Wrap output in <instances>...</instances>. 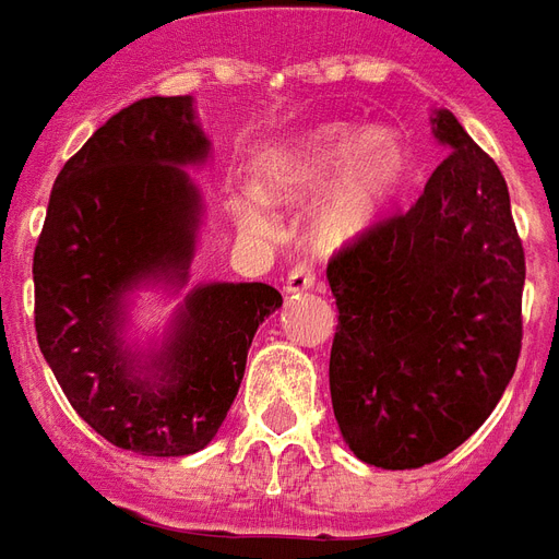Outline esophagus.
<instances>
[{"label": "esophagus", "instance_id": "esophagus-1", "mask_svg": "<svg viewBox=\"0 0 559 559\" xmlns=\"http://www.w3.org/2000/svg\"><path fill=\"white\" fill-rule=\"evenodd\" d=\"M313 284H317V269H313V263H299L287 275V293H305L311 290Z\"/></svg>", "mask_w": 559, "mask_h": 559}]
</instances>
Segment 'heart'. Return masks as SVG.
<instances>
[{
	"mask_svg": "<svg viewBox=\"0 0 559 559\" xmlns=\"http://www.w3.org/2000/svg\"><path fill=\"white\" fill-rule=\"evenodd\" d=\"M403 168L406 151L391 130L320 127L263 153L258 175L266 195L278 204L308 201L334 176L317 213L313 234L320 246L341 248L361 237L382 216L400 186ZM237 218L239 225L260 234L272 227L266 206L251 195L237 204Z\"/></svg>",
	"mask_w": 559,
	"mask_h": 559,
	"instance_id": "obj_1",
	"label": "heart"
}]
</instances>
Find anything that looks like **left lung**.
<instances>
[{
  "instance_id": "left-lung-1",
  "label": "left lung",
  "mask_w": 559,
  "mask_h": 559,
  "mask_svg": "<svg viewBox=\"0 0 559 559\" xmlns=\"http://www.w3.org/2000/svg\"><path fill=\"white\" fill-rule=\"evenodd\" d=\"M450 147L408 210L329 260L337 299L329 384L337 427L361 462L420 468L468 441L522 353L524 248L510 189L453 111Z\"/></svg>"
}]
</instances>
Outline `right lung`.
<instances>
[{
  "label": "right lung",
  "mask_w": 559,
  "mask_h": 559,
  "mask_svg": "<svg viewBox=\"0 0 559 559\" xmlns=\"http://www.w3.org/2000/svg\"><path fill=\"white\" fill-rule=\"evenodd\" d=\"M204 153L189 97L132 103L64 163L35 246L37 346L76 415L139 456H189L213 441L258 325L284 301L269 284L201 287L159 358L163 373L132 376L118 305L147 275H186L198 195L180 165Z\"/></svg>",
  "instance_id": "obj_1"
}]
</instances>
